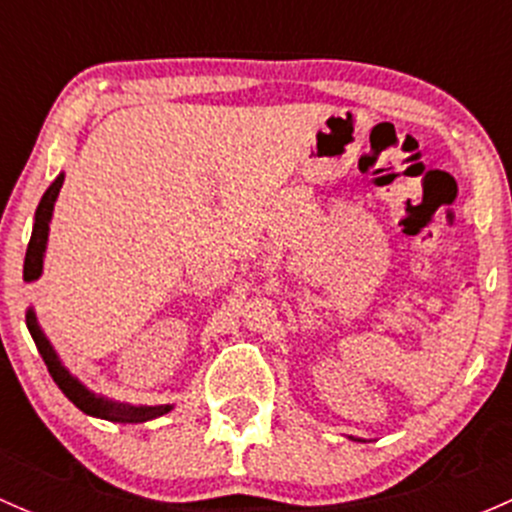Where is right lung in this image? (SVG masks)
Segmentation results:
<instances>
[{"mask_svg":"<svg viewBox=\"0 0 512 512\" xmlns=\"http://www.w3.org/2000/svg\"><path fill=\"white\" fill-rule=\"evenodd\" d=\"M61 183H64V175H59V178L46 188L44 198H41L39 208H36L32 240H29L27 257H24V280L27 282H32L41 275V262H44V247H46V235H49L51 210H54V200L56 195H59ZM27 327H29V334H32L36 349H39L41 359H44L46 369H49L51 379H54L56 386L64 391L66 399H69L74 406H79L84 414L108 418V421H118V423H143V421H151V418L156 416L168 414L170 411V406H128V404H116V401H106L101 399V396H94L89 389H84V386H81L79 381L64 369V366H61L59 359H56L54 349H51V344L46 342L39 324H36L32 309H29L27 314Z\"/></svg>","mask_w":512,"mask_h":512,"instance_id":"right-lung-1","label":"right lung"}]
</instances>
